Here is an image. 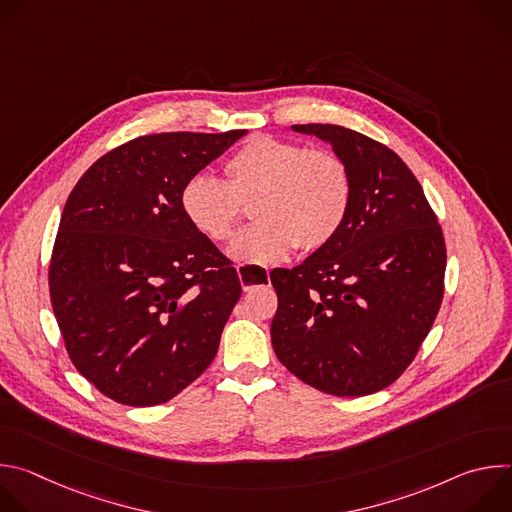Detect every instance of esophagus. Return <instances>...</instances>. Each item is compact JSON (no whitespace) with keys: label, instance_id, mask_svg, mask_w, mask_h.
<instances>
[{"label":"esophagus","instance_id":"34e87169","mask_svg":"<svg viewBox=\"0 0 512 512\" xmlns=\"http://www.w3.org/2000/svg\"><path fill=\"white\" fill-rule=\"evenodd\" d=\"M237 271H239V279H241V285H243V289H245V291H249L253 285H251V283L245 279V275H243V271H245V265H237ZM267 273H269V271H267Z\"/></svg>","mask_w":512,"mask_h":512}]
</instances>
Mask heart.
Here are the masks:
<instances>
[{
  "instance_id": "b5f03b06",
  "label": "heart",
  "mask_w": 512,
  "mask_h": 512,
  "mask_svg": "<svg viewBox=\"0 0 512 512\" xmlns=\"http://www.w3.org/2000/svg\"><path fill=\"white\" fill-rule=\"evenodd\" d=\"M253 200L259 221L237 235L229 249L233 259L273 263L294 247L312 253L344 227L352 174L330 150L257 135L225 162V182L194 176L180 192L186 221L214 243L231 239Z\"/></svg>"
}]
</instances>
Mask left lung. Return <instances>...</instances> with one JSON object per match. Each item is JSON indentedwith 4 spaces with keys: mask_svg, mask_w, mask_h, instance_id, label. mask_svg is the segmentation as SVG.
Masks as SVG:
<instances>
[{
    "mask_svg": "<svg viewBox=\"0 0 512 512\" xmlns=\"http://www.w3.org/2000/svg\"><path fill=\"white\" fill-rule=\"evenodd\" d=\"M332 143L352 174L340 233L302 265L273 269L271 344L283 367L336 397L395 383L444 300L446 241L421 184L381 141L340 125H294Z\"/></svg>",
    "mask_w": 512,
    "mask_h": 512,
    "instance_id": "1",
    "label": "left lung"
}]
</instances>
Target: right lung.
<instances>
[{"instance_id": "right-lung-1", "label": "right lung", "mask_w": 512, "mask_h": 512, "mask_svg": "<svg viewBox=\"0 0 512 512\" xmlns=\"http://www.w3.org/2000/svg\"><path fill=\"white\" fill-rule=\"evenodd\" d=\"M245 133L141 135L72 188L50 302L72 364L105 397L166 403L216 356L243 289L233 261L186 221L180 192Z\"/></svg>"}]
</instances>
